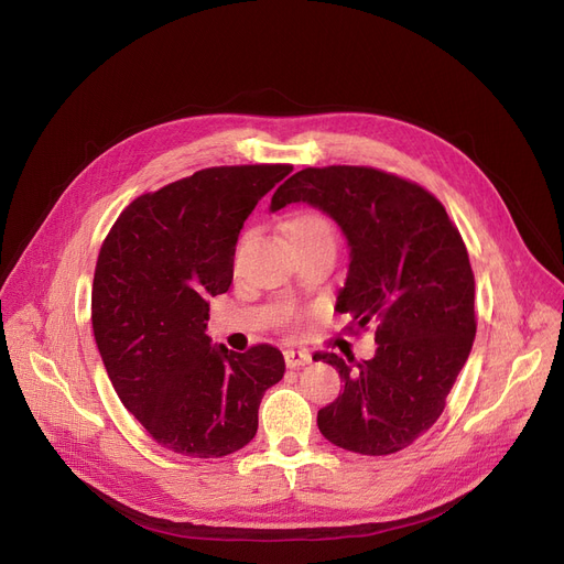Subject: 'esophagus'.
I'll return each instance as SVG.
<instances>
[{
	"instance_id": "1",
	"label": "esophagus",
	"mask_w": 564,
	"mask_h": 564,
	"mask_svg": "<svg viewBox=\"0 0 564 564\" xmlns=\"http://www.w3.org/2000/svg\"><path fill=\"white\" fill-rule=\"evenodd\" d=\"M283 355H285L288 369H300V366H306V364L311 361V355L304 352V350H292V348H288Z\"/></svg>"
}]
</instances>
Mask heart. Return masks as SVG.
Wrapping results in <instances>:
<instances>
[{
    "label": "heart",
    "instance_id": "1",
    "mask_svg": "<svg viewBox=\"0 0 564 564\" xmlns=\"http://www.w3.org/2000/svg\"><path fill=\"white\" fill-rule=\"evenodd\" d=\"M285 232L290 243L295 241H313V239H329L334 241V228L323 214L317 212H300L285 224Z\"/></svg>",
    "mask_w": 564,
    "mask_h": 564
}]
</instances>
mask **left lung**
I'll list each match as a JSON object with an SVG mask.
<instances>
[{
	"label": "left lung",
	"instance_id": "8db88e82",
	"mask_svg": "<svg viewBox=\"0 0 564 564\" xmlns=\"http://www.w3.org/2000/svg\"><path fill=\"white\" fill-rule=\"evenodd\" d=\"M308 203L348 237L350 264L336 311L352 329L376 327L373 359L317 352L346 382L317 410L332 445L364 456L405 449L445 410L473 350L475 274L458 228L424 186L366 165L304 167L285 180L272 212Z\"/></svg>",
	"mask_w": 564,
	"mask_h": 564
}]
</instances>
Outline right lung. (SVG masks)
I'll use <instances>...</instances> for the list:
<instances>
[{"instance_id": "obj_1", "label": "right lung", "mask_w": 564, "mask_h": 564, "mask_svg": "<svg viewBox=\"0 0 564 564\" xmlns=\"http://www.w3.org/2000/svg\"><path fill=\"white\" fill-rule=\"evenodd\" d=\"M292 165H218L142 193L119 214L91 285L96 346L119 401L156 443L191 458L249 445L279 348L212 346L209 297L232 283L239 230Z\"/></svg>"}]
</instances>
